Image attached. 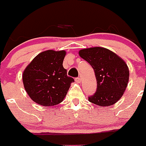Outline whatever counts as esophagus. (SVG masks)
I'll use <instances>...</instances> for the list:
<instances>
[{
	"mask_svg": "<svg viewBox=\"0 0 146 146\" xmlns=\"http://www.w3.org/2000/svg\"><path fill=\"white\" fill-rule=\"evenodd\" d=\"M75 80H76V82H77V83H80V82H81V78H76Z\"/></svg>",
	"mask_w": 146,
	"mask_h": 146,
	"instance_id": "34e87169",
	"label": "esophagus"
}]
</instances>
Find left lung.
Here are the masks:
<instances>
[{
	"mask_svg": "<svg viewBox=\"0 0 146 146\" xmlns=\"http://www.w3.org/2000/svg\"><path fill=\"white\" fill-rule=\"evenodd\" d=\"M95 71L97 90L88 100L100 107L115 104L123 95L129 79L127 64L117 54L103 47H91L79 51Z\"/></svg>",
	"mask_w": 146,
	"mask_h": 146,
	"instance_id": "left-lung-1",
	"label": "left lung"
}]
</instances>
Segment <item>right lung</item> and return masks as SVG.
<instances>
[{
  "label": "right lung",
  "mask_w": 146,
  "mask_h": 146,
  "mask_svg": "<svg viewBox=\"0 0 146 146\" xmlns=\"http://www.w3.org/2000/svg\"><path fill=\"white\" fill-rule=\"evenodd\" d=\"M64 50L42 51L27 65L23 73L24 88L29 98L39 105L59 104L67 95L72 78L63 66Z\"/></svg>",
  "instance_id": "obj_1"
}]
</instances>
